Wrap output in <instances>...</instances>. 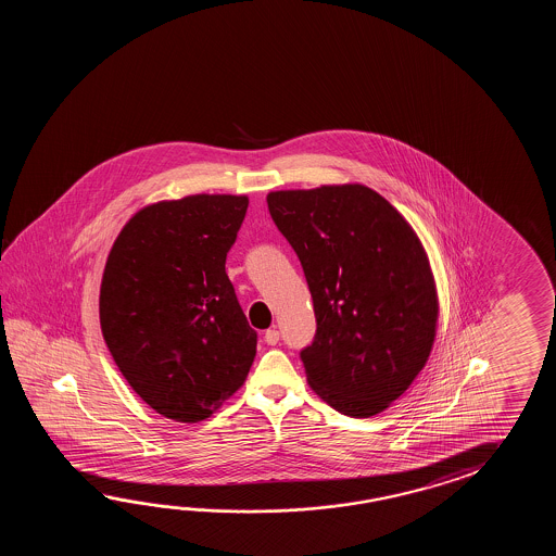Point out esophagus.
Masks as SVG:
<instances>
[{
    "label": "esophagus",
    "mask_w": 556,
    "mask_h": 556,
    "mask_svg": "<svg viewBox=\"0 0 556 556\" xmlns=\"http://www.w3.org/2000/svg\"><path fill=\"white\" fill-rule=\"evenodd\" d=\"M264 342L268 343V345H276V343L280 342V331L266 330V333H264Z\"/></svg>",
    "instance_id": "obj_1"
}]
</instances>
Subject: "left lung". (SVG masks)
<instances>
[{"instance_id": "1", "label": "left lung", "mask_w": 556, "mask_h": 556, "mask_svg": "<svg viewBox=\"0 0 556 556\" xmlns=\"http://www.w3.org/2000/svg\"><path fill=\"white\" fill-rule=\"evenodd\" d=\"M266 201L314 302L316 333L300 352L309 388L348 417L383 412L435 340L438 292L414 228L364 185L278 190Z\"/></svg>"}]
</instances>
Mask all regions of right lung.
Here are the masks:
<instances>
[{
	"label": "right lung",
	"mask_w": 556,
	"mask_h": 556,
	"mask_svg": "<svg viewBox=\"0 0 556 556\" xmlns=\"http://www.w3.org/2000/svg\"><path fill=\"white\" fill-rule=\"evenodd\" d=\"M249 199L194 194L130 218L106 258L99 318L121 374L156 414L197 424L244 383L258 333L226 276Z\"/></svg>",
	"instance_id": "right-lung-1"
}]
</instances>
